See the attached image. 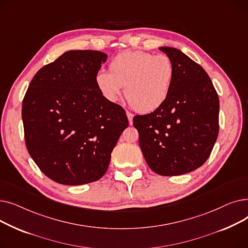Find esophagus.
Here are the masks:
<instances>
[{
  "label": "esophagus",
  "mask_w": 248,
  "mask_h": 248,
  "mask_svg": "<svg viewBox=\"0 0 248 248\" xmlns=\"http://www.w3.org/2000/svg\"><path fill=\"white\" fill-rule=\"evenodd\" d=\"M126 116H127V119H128L129 124H133V117H134L133 113H131L129 111H126Z\"/></svg>",
  "instance_id": "esophagus-1"
}]
</instances>
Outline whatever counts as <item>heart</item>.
Here are the masks:
<instances>
[{
	"instance_id": "1",
	"label": "heart",
	"mask_w": 248,
	"mask_h": 248,
	"mask_svg": "<svg viewBox=\"0 0 248 248\" xmlns=\"http://www.w3.org/2000/svg\"><path fill=\"white\" fill-rule=\"evenodd\" d=\"M175 78L173 61L167 55L155 56L144 51L117 54L109 64V72L98 71L95 84L100 94L110 102L124 95L140 112H151L166 101Z\"/></svg>"
}]
</instances>
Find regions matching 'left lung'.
<instances>
[{"label":"left lung","mask_w":248,"mask_h":248,"mask_svg":"<svg viewBox=\"0 0 248 248\" xmlns=\"http://www.w3.org/2000/svg\"><path fill=\"white\" fill-rule=\"evenodd\" d=\"M159 49L175 67L170 93L155 111L136 115L134 126L152 170L179 176L196 170L209 158L219 131V98L199 64L179 49Z\"/></svg>","instance_id":"left-lung-1"}]
</instances>
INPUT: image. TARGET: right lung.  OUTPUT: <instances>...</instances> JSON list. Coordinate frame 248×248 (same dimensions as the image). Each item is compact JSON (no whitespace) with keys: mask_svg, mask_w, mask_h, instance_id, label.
I'll list each match as a JSON object with an SVG mask.
<instances>
[{"mask_svg":"<svg viewBox=\"0 0 248 248\" xmlns=\"http://www.w3.org/2000/svg\"><path fill=\"white\" fill-rule=\"evenodd\" d=\"M108 55L66 51L39 70L23 100L25 140L39 169L56 183L83 185L106 174L128 125L124 109L104 98L95 75Z\"/></svg>","mask_w":248,"mask_h":248,"instance_id":"1","label":"right lung"}]
</instances>
